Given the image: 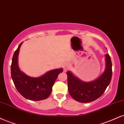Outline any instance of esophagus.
Segmentation results:
<instances>
[{"label":"esophagus","instance_id":"1","mask_svg":"<svg viewBox=\"0 0 124 124\" xmlns=\"http://www.w3.org/2000/svg\"><path fill=\"white\" fill-rule=\"evenodd\" d=\"M70 68V64L69 63H65L63 65V69L64 71H66Z\"/></svg>","mask_w":124,"mask_h":124}]
</instances>
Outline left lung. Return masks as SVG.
<instances>
[{"instance_id": "obj_1", "label": "left lung", "mask_w": 124, "mask_h": 124, "mask_svg": "<svg viewBox=\"0 0 124 124\" xmlns=\"http://www.w3.org/2000/svg\"><path fill=\"white\" fill-rule=\"evenodd\" d=\"M106 68L105 72L95 81L85 83L75 77L69 71L68 75V91L71 96L76 101L88 103L100 98L110 84L112 77V63L108 54H106Z\"/></svg>"}]
</instances>
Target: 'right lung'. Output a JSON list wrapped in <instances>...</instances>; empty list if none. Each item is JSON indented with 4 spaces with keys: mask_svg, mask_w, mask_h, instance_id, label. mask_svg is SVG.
I'll list each match as a JSON object with an SVG mask.
<instances>
[{
    "mask_svg": "<svg viewBox=\"0 0 124 124\" xmlns=\"http://www.w3.org/2000/svg\"><path fill=\"white\" fill-rule=\"evenodd\" d=\"M22 43L14 52L12 59L11 75L14 85L19 93L26 99L36 101L47 99L51 93L52 88L58 74L63 71V69L48 71L38 78L25 75L18 66V55Z\"/></svg>",
    "mask_w": 124,
    "mask_h": 124,
    "instance_id": "obj_1",
    "label": "right lung"
}]
</instances>
